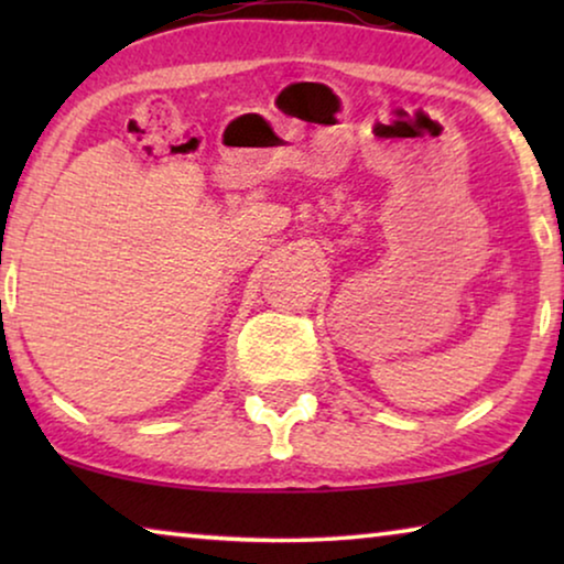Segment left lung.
Returning a JSON list of instances; mask_svg holds the SVG:
<instances>
[{
	"instance_id": "8db88e82",
	"label": "left lung",
	"mask_w": 564,
	"mask_h": 564,
	"mask_svg": "<svg viewBox=\"0 0 564 564\" xmlns=\"http://www.w3.org/2000/svg\"><path fill=\"white\" fill-rule=\"evenodd\" d=\"M562 261H564V253H562ZM562 313H564V303H562Z\"/></svg>"
}]
</instances>
